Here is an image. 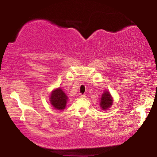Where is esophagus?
<instances>
[{"label": "esophagus", "instance_id": "1", "mask_svg": "<svg viewBox=\"0 0 157 157\" xmlns=\"http://www.w3.org/2000/svg\"><path fill=\"white\" fill-rule=\"evenodd\" d=\"M86 94H83V95H79V98H86Z\"/></svg>", "mask_w": 157, "mask_h": 157}]
</instances>
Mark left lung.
Masks as SVG:
<instances>
[{
  "label": "left lung",
  "instance_id": "left-lung-1",
  "mask_svg": "<svg viewBox=\"0 0 157 157\" xmlns=\"http://www.w3.org/2000/svg\"><path fill=\"white\" fill-rule=\"evenodd\" d=\"M100 107L102 110H107L109 109L111 105H113V97L111 96L109 91H108L107 90L102 93V96L100 98Z\"/></svg>",
  "mask_w": 157,
  "mask_h": 157
}]
</instances>
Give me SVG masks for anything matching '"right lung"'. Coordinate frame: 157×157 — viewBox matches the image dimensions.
Listing matches in <instances>:
<instances>
[{
    "label": "right lung",
    "mask_w": 157,
    "mask_h": 157,
    "mask_svg": "<svg viewBox=\"0 0 157 157\" xmlns=\"http://www.w3.org/2000/svg\"><path fill=\"white\" fill-rule=\"evenodd\" d=\"M49 99L50 104L54 109L59 111H63L66 107L68 98L64 91L60 87H58L52 90L50 93Z\"/></svg>",
    "instance_id": "add662e5"
}]
</instances>
